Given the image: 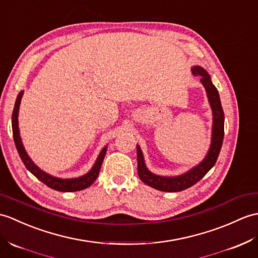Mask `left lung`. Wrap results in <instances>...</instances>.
<instances>
[{
	"label": "left lung",
	"instance_id": "left-lung-1",
	"mask_svg": "<svg viewBox=\"0 0 258 258\" xmlns=\"http://www.w3.org/2000/svg\"><path fill=\"white\" fill-rule=\"evenodd\" d=\"M191 70H192V74L195 76L200 78V81L207 91L209 103L211 105L213 114L211 146L209 148L206 158L199 165L194 167L192 169H190L189 171L183 173V175L177 177L157 176L147 169L145 161H144L142 149L137 145V172H139L141 180L155 189L166 191V192H178V191L185 190L201 180L207 175V172L217 163L223 143L224 112L222 105H221L218 90L213 86L210 76H209L205 69L199 67V66H196Z\"/></svg>",
	"mask_w": 258,
	"mask_h": 258
}]
</instances>
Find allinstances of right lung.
<instances>
[{
	"label": "right lung",
	"instance_id": "obj_1",
	"mask_svg": "<svg viewBox=\"0 0 258 258\" xmlns=\"http://www.w3.org/2000/svg\"><path fill=\"white\" fill-rule=\"evenodd\" d=\"M23 93L24 91H21L16 98L13 114H12V128H13V137H14L16 149L17 152H19L20 157L26 168L31 171L33 175L38 179V180L44 182L46 185H48V187L53 190L62 191V192H69V191L70 192H74V191H79L90 187V185L95 181V179H97L99 176V172L101 169L102 163H103L107 147L106 146L103 147V149H102L99 155V157L97 158V160H95V164L93 165L91 170H90L88 173H86V175L78 178H71V179H61V178L53 177L51 175H48L47 172L39 169L38 167L33 163V160L29 158L25 148H24L22 144V140L20 136V128H19V119H17V117H19V110H20V104H21Z\"/></svg>",
	"mask_w": 258,
	"mask_h": 258
}]
</instances>
